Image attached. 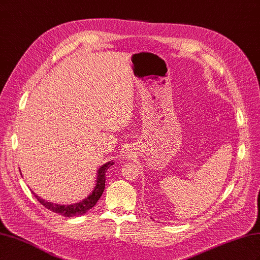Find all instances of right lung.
Wrapping results in <instances>:
<instances>
[{"label":"right lung","instance_id":"obj_1","mask_svg":"<svg viewBox=\"0 0 260 260\" xmlns=\"http://www.w3.org/2000/svg\"><path fill=\"white\" fill-rule=\"evenodd\" d=\"M114 165V161H108L106 164H104L99 170H98V177H96V184L94 186L92 193L85 198L83 201L73 204V205H59V204H55V203H51L48 201H44L43 199L39 198V196L32 191L34 196H36V199L40 202L42 205L50 209L53 212H56L58 215L65 216V217H75V216H80V215H84L86 211L90 210L95 204L98 203V201L100 200V198L102 196L104 192L105 188V174L107 169Z\"/></svg>","mask_w":260,"mask_h":260}]
</instances>
